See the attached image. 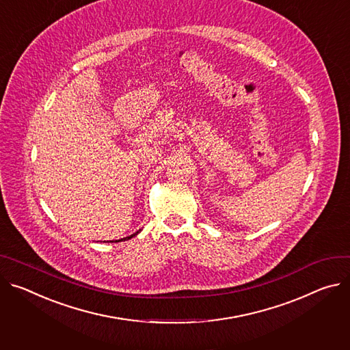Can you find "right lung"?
Listing matches in <instances>:
<instances>
[{"label":"right lung","instance_id":"1","mask_svg":"<svg viewBox=\"0 0 350 350\" xmlns=\"http://www.w3.org/2000/svg\"><path fill=\"white\" fill-rule=\"evenodd\" d=\"M139 232H141V229H139V230H138V232H135V233H134V234H131V236H129V237H124V239H120V240H116V243H118V241H122V240H130V239H133V237H135V236H137V234H138V233H139ZM111 243H113V241H111Z\"/></svg>","mask_w":350,"mask_h":350}]
</instances>
